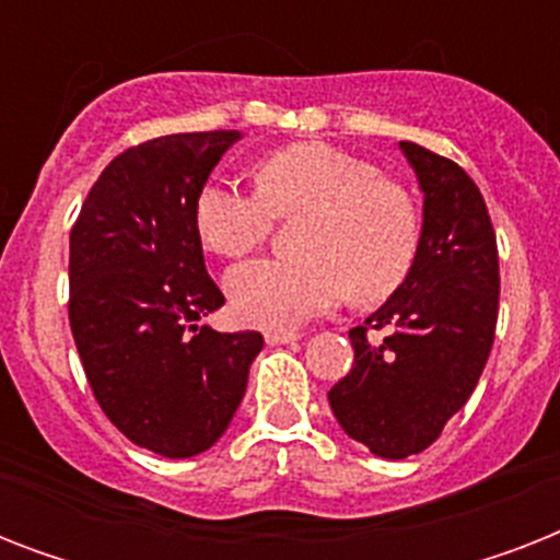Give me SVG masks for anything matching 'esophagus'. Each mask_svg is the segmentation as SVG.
<instances>
[{
  "instance_id": "obj_1",
  "label": "esophagus",
  "mask_w": 560,
  "mask_h": 560,
  "mask_svg": "<svg viewBox=\"0 0 560 560\" xmlns=\"http://www.w3.org/2000/svg\"><path fill=\"white\" fill-rule=\"evenodd\" d=\"M264 340L270 342V346H284V342L302 340V334H299V331H284V328H270V331L264 334Z\"/></svg>"
}]
</instances>
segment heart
I'll return each mask as SVG.
<instances>
[{
  "mask_svg": "<svg viewBox=\"0 0 560 560\" xmlns=\"http://www.w3.org/2000/svg\"><path fill=\"white\" fill-rule=\"evenodd\" d=\"M290 214H307L296 237L302 258H258L226 276L229 302L244 323L290 328L342 296L377 305L412 272L421 244L412 194L334 144H288L255 165V191L209 183L194 200L202 246L226 258L253 253L272 220Z\"/></svg>",
  "mask_w": 560,
  "mask_h": 560,
  "instance_id": "b5f03b06",
  "label": "heart"
}]
</instances>
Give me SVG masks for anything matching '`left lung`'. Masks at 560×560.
<instances>
[{
  "label": "left lung",
  "instance_id": "left-lung-1",
  "mask_svg": "<svg viewBox=\"0 0 560 560\" xmlns=\"http://www.w3.org/2000/svg\"><path fill=\"white\" fill-rule=\"evenodd\" d=\"M424 191L412 272L386 305L351 328L354 366L328 392L340 427L374 456L427 451L468 404L494 346L497 235L477 183L453 160L400 142ZM369 330H386L369 341Z\"/></svg>",
  "mask_w": 560,
  "mask_h": 560
}]
</instances>
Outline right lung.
Masks as SVG:
<instances>
[{"instance_id":"right-lung-1","label":"right lung","mask_w":560,"mask_h":560,"mask_svg":"<svg viewBox=\"0 0 560 560\" xmlns=\"http://www.w3.org/2000/svg\"><path fill=\"white\" fill-rule=\"evenodd\" d=\"M237 130L171 133L101 171L69 235V325L104 416L139 447L209 451L246 392L258 331L197 325L226 299L206 272L194 200Z\"/></svg>"}]
</instances>
